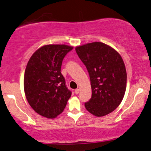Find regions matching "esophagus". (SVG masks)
I'll return each instance as SVG.
<instances>
[{
  "mask_svg": "<svg viewBox=\"0 0 151 151\" xmlns=\"http://www.w3.org/2000/svg\"><path fill=\"white\" fill-rule=\"evenodd\" d=\"M79 92H80V90L78 89V88H77V89L75 90V93L76 94V95H77V94H78Z\"/></svg>",
  "mask_w": 151,
  "mask_h": 151,
  "instance_id": "34e87169",
  "label": "esophagus"
}]
</instances>
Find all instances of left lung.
I'll use <instances>...</instances> for the list:
<instances>
[{"label":"left lung","instance_id":"obj_1","mask_svg":"<svg viewBox=\"0 0 151 151\" xmlns=\"http://www.w3.org/2000/svg\"><path fill=\"white\" fill-rule=\"evenodd\" d=\"M90 76L92 96L85 103L86 109L96 116L113 111L124 96L127 71L119 54L102 43L93 42L76 48Z\"/></svg>","mask_w":151,"mask_h":151}]
</instances>
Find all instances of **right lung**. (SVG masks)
I'll use <instances>...</instances> for the list:
<instances>
[{
    "instance_id": "add662e5",
    "label": "right lung",
    "mask_w": 151,
    "mask_h": 151,
    "mask_svg": "<svg viewBox=\"0 0 151 151\" xmlns=\"http://www.w3.org/2000/svg\"><path fill=\"white\" fill-rule=\"evenodd\" d=\"M72 47L49 44L34 53L24 77L26 98L32 108L47 118H55L63 111L72 92L61 74L62 62Z\"/></svg>"
}]
</instances>
